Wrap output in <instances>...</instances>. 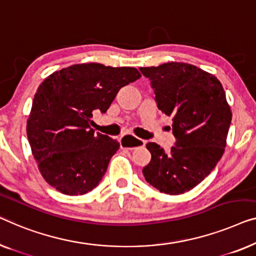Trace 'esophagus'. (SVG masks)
<instances>
[{
    "mask_svg": "<svg viewBox=\"0 0 256 256\" xmlns=\"http://www.w3.org/2000/svg\"><path fill=\"white\" fill-rule=\"evenodd\" d=\"M146 144V140L137 138L132 135H124L120 137V146L124 149H135L137 146H144Z\"/></svg>",
    "mask_w": 256,
    "mask_h": 256,
    "instance_id": "1",
    "label": "esophagus"
}]
</instances>
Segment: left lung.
Segmentation results:
<instances>
[{"label":"left lung","mask_w":256,"mask_h":256,"mask_svg":"<svg viewBox=\"0 0 256 256\" xmlns=\"http://www.w3.org/2000/svg\"><path fill=\"white\" fill-rule=\"evenodd\" d=\"M140 70L150 80L158 108L173 116L176 137L168 152L146 144L151 160L143 176L159 192L184 194L202 182L224 154L232 120L225 91L217 77L182 62Z\"/></svg>","instance_id":"8db88e82"}]
</instances>
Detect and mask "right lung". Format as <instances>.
Wrapping results in <instances>:
<instances>
[{
  "instance_id": "1",
  "label": "right lung",
  "mask_w": 256,
  "mask_h": 256,
  "mask_svg": "<svg viewBox=\"0 0 256 256\" xmlns=\"http://www.w3.org/2000/svg\"><path fill=\"white\" fill-rule=\"evenodd\" d=\"M140 77L136 68L74 64L39 85L26 134L44 179L66 195H83L98 186L120 144L91 124L106 113L120 88Z\"/></svg>"
}]
</instances>
